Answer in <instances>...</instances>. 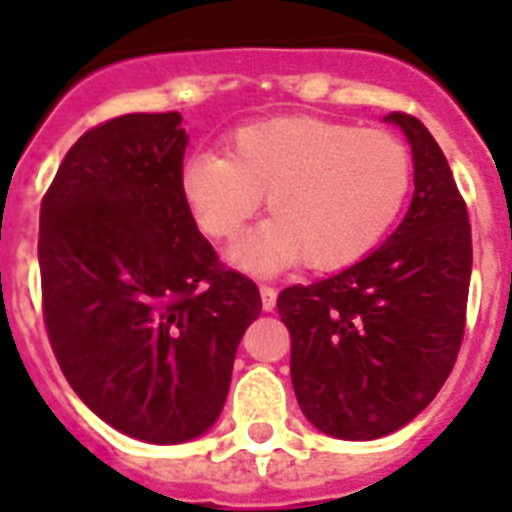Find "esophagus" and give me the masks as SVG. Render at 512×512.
<instances>
[{
	"mask_svg": "<svg viewBox=\"0 0 512 512\" xmlns=\"http://www.w3.org/2000/svg\"><path fill=\"white\" fill-rule=\"evenodd\" d=\"M260 301H263V310L271 312L277 307V288L271 285H260Z\"/></svg>",
	"mask_w": 512,
	"mask_h": 512,
	"instance_id": "obj_1",
	"label": "esophagus"
}]
</instances>
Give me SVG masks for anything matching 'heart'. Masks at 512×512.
Segmentation results:
<instances>
[{
  "instance_id": "heart-1",
  "label": "heart",
  "mask_w": 512,
  "mask_h": 512,
  "mask_svg": "<svg viewBox=\"0 0 512 512\" xmlns=\"http://www.w3.org/2000/svg\"><path fill=\"white\" fill-rule=\"evenodd\" d=\"M411 175L408 147L384 128L282 115L235 128L224 156H191L180 169V194L213 241L241 233L268 194L274 219L233 246L235 266L274 274L304 257L307 268L334 271L384 241Z\"/></svg>"
}]
</instances>
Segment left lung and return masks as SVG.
Returning a JSON list of instances; mask_svg holds the SVG:
<instances>
[{
    "mask_svg": "<svg viewBox=\"0 0 512 512\" xmlns=\"http://www.w3.org/2000/svg\"><path fill=\"white\" fill-rule=\"evenodd\" d=\"M386 120L414 153L406 219L365 260L277 299L301 411L348 441L403 428L439 395L461 351L472 277L469 213L441 147L417 117Z\"/></svg>",
    "mask_w": 512,
    "mask_h": 512,
    "instance_id": "left-lung-1",
    "label": "left lung"
}]
</instances>
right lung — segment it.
I'll list each match as a JSON object with an SVG mask.
<instances>
[{
  "label": "right lung",
  "mask_w": 512,
  "mask_h": 512,
  "mask_svg": "<svg viewBox=\"0 0 512 512\" xmlns=\"http://www.w3.org/2000/svg\"><path fill=\"white\" fill-rule=\"evenodd\" d=\"M178 112L79 136L40 202V285L73 392L126 436L180 444L222 414L238 343L263 304L219 263L180 194Z\"/></svg>",
  "instance_id": "add662e5"
}]
</instances>
